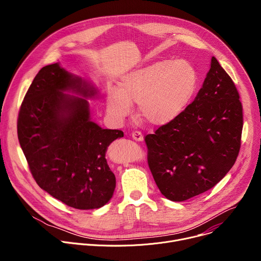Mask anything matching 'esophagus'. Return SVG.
<instances>
[{"label": "esophagus", "instance_id": "1", "mask_svg": "<svg viewBox=\"0 0 261 261\" xmlns=\"http://www.w3.org/2000/svg\"><path fill=\"white\" fill-rule=\"evenodd\" d=\"M132 138L136 141H141L143 139V136H142V133L140 131H133L132 134H131Z\"/></svg>", "mask_w": 261, "mask_h": 261}]
</instances>
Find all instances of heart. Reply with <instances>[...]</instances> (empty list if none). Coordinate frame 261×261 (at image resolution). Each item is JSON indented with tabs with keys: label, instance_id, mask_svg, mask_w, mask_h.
<instances>
[{
	"label": "heart",
	"instance_id": "b5f03b06",
	"mask_svg": "<svg viewBox=\"0 0 261 261\" xmlns=\"http://www.w3.org/2000/svg\"><path fill=\"white\" fill-rule=\"evenodd\" d=\"M197 82L195 69L186 61L162 60L136 69L107 94L110 117L122 120L137 102L140 117L152 125L167 124L187 105Z\"/></svg>",
	"mask_w": 261,
	"mask_h": 261
}]
</instances>
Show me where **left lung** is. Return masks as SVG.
Here are the masks:
<instances>
[{"label": "left lung", "mask_w": 261, "mask_h": 261, "mask_svg": "<svg viewBox=\"0 0 261 261\" xmlns=\"http://www.w3.org/2000/svg\"><path fill=\"white\" fill-rule=\"evenodd\" d=\"M243 106L231 77L215 57L194 101L144 137L147 164L161 193L184 201L218 184L241 148Z\"/></svg>", "instance_id": "left-lung-1"}]
</instances>
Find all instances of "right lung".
<instances>
[{"label": "right lung", "mask_w": 261, "mask_h": 261, "mask_svg": "<svg viewBox=\"0 0 261 261\" xmlns=\"http://www.w3.org/2000/svg\"><path fill=\"white\" fill-rule=\"evenodd\" d=\"M93 87L58 63L43 67L31 84L17 118V135L30 171L39 187L68 206L92 210L113 197L116 176L105 153L124 136L90 120L86 99Z\"/></svg>", "instance_id": "1"}]
</instances>
